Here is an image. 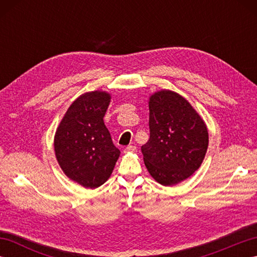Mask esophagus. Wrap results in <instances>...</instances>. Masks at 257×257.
<instances>
[{"label": "esophagus", "instance_id": "34e87169", "mask_svg": "<svg viewBox=\"0 0 257 257\" xmlns=\"http://www.w3.org/2000/svg\"><path fill=\"white\" fill-rule=\"evenodd\" d=\"M136 150H137V148H136V146L133 145H129L124 148V152H135Z\"/></svg>", "mask_w": 257, "mask_h": 257}]
</instances>
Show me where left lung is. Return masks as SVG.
<instances>
[{"label":"left lung","mask_w":257,"mask_h":257,"mask_svg":"<svg viewBox=\"0 0 257 257\" xmlns=\"http://www.w3.org/2000/svg\"><path fill=\"white\" fill-rule=\"evenodd\" d=\"M150 138L141 147L146 168L166 187L187 180L198 170L209 146L206 124L191 103L172 90L149 97Z\"/></svg>","instance_id":"obj_1"}]
</instances>
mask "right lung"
<instances>
[{
    "instance_id": "add662e5",
    "label": "right lung",
    "mask_w": 257,
    "mask_h": 257,
    "mask_svg": "<svg viewBox=\"0 0 257 257\" xmlns=\"http://www.w3.org/2000/svg\"><path fill=\"white\" fill-rule=\"evenodd\" d=\"M110 99V94L101 90L80 95L64 114L54 137L63 172L87 189L107 181L120 155L103 122Z\"/></svg>"
}]
</instances>
